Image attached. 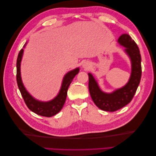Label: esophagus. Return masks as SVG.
Masks as SVG:
<instances>
[{"label":"esophagus","mask_w":156,"mask_h":156,"mask_svg":"<svg viewBox=\"0 0 156 156\" xmlns=\"http://www.w3.org/2000/svg\"><path fill=\"white\" fill-rule=\"evenodd\" d=\"M89 67H90V66H89V64H88V63H84V64H83V68H84L85 69H87Z\"/></svg>","instance_id":"1"}]
</instances>
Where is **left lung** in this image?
Returning <instances> with one entry per match:
<instances>
[{
	"mask_svg": "<svg viewBox=\"0 0 156 156\" xmlns=\"http://www.w3.org/2000/svg\"><path fill=\"white\" fill-rule=\"evenodd\" d=\"M118 43L125 47L131 62L130 78L124 87L111 93L101 90L97 80L88 73V88L90 97L97 107L105 111L114 112L129 104L136 92L141 77V54L136 43L128 34H122L118 39Z\"/></svg>",
	"mask_w": 156,
	"mask_h": 156,
	"instance_id": "8db88e82",
	"label": "left lung"
}]
</instances>
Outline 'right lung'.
<instances>
[{
	"instance_id": "obj_1",
	"label": "right lung",
	"mask_w": 156,
	"mask_h": 156,
	"mask_svg": "<svg viewBox=\"0 0 156 156\" xmlns=\"http://www.w3.org/2000/svg\"><path fill=\"white\" fill-rule=\"evenodd\" d=\"M25 45L23 48H25ZM23 54V49H21L19 53L17 60H16V82L19 90L24 99L26 105L31 111L43 117H51L58 113L62 108L67 97V91L69 86L71 84L73 78L79 72V68L69 71L64 76L59 93L54 99L48 102L39 101L29 93L23 84L21 76V62Z\"/></svg>"
}]
</instances>
